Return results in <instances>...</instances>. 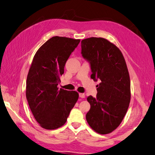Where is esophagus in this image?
Returning a JSON list of instances; mask_svg holds the SVG:
<instances>
[{
  "instance_id": "34e87169",
  "label": "esophagus",
  "mask_w": 155,
  "mask_h": 155,
  "mask_svg": "<svg viewBox=\"0 0 155 155\" xmlns=\"http://www.w3.org/2000/svg\"><path fill=\"white\" fill-rule=\"evenodd\" d=\"M79 97L81 98H85V94L84 93H80L79 94Z\"/></svg>"
}]
</instances>
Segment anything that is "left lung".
Returning a JSON list of instances; mask_svg holds the SVG:
<instances>
[{"mask_svg":"<svg viewBox=\"0 0 155 155\" xmlns=\"http://www.w3.org/2000/svg\"><path fill=\"white\" fill-rule=\"evenodd\" d=\"M81 48L82 56L90 63L91 78L101 81L96 97L87 98L90 109L86 120L98 134H109L120 125L130 101V80L125 59L120 50L104 38L82 40Z\"/></svg>","mask_w":155,"mask_h":155,"instance_id":"obj_1","label":"left lung"}]
</instances>
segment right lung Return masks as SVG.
Here are the masks:
<instances>
[{
	"label": "right lung",
	"mask_w": 155,
	"mask_h": 155,
	"mask_svg": "<svg viewBox=\"0 0 155 155\" xmlns=\"http://www.w3.org/2000/svg\"><path fill=\"white\" fill-rule=\"evenodd\" d=\"M80 39L53 37L35 54L27 77L26 97L38 124L46 130H55L67 121L78 100L75 91L59 89V77L65 63Z\"/></svg>",
	"instance_id": "1"
}]
</instances>
